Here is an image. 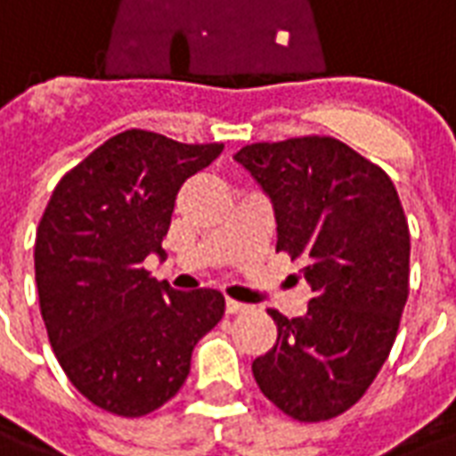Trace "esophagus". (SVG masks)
<instances>
[{"label":"esophagus","instance_id":"34e87169","mask_svg":"<svg viewBox=\"0 0 456 456\" xmlns=\"http://www.w3.org/2000/svg\"><path fill=\"white\" fill-rule=\"evenodd\" d=\"M224 308H227L229 315H236V313H246V311H248V305L239 304V301H234V298H227V304H224Z\"/></svg>","mask_w":456,"mask_h":456}]
</instances>
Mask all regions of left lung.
<instances>
[{"label":"left lung","instance_id":"left-lung-1","mask_svg":"<svg viewBox=\"0 0 456 456\" xmlns=\"http://www.w3.org/2000/svg\"><path fill=\"white\" fill-rule=\"evenodd\" d=\"M234 159L274 205L277 251L313 289L304 318L270 311L260 392L294 421H330L359 402L397 339L409 297V224L397 189L332 135L243 145Z\"/></svg>","mask_w":456,"mask_h":456}]
</instances>
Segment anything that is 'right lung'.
Returning a JSON list of instances; mask_svg holds the SVG:
<instances>
[{
	"label": "right lung",
	"mask_w": 456,
	"mask_h": 456,
	"mask_svg": "<svg viewBox=\"0 0 456 456\" xmlns=\"http://www.w3.org/2000/svg\"><path fill=\"white\" fill-rule=\"evenodd\" d=\"M222 148L128 128L52 191L35 236L40 313L66 378L104 411L138 419L167 404L224 315L217 289L174 291L143 267L165 256L182 183Z\"/></svg>",
	"instance_id": "right-lung-1"
}]
</instances>
